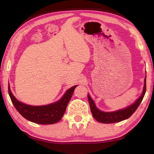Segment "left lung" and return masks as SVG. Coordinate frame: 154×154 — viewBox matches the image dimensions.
<instances>
[{
    "label": "left lung",
    "mask_w": 154,
    "mask_h": 154,
    "mask_svg": "<svg viewBox=\"0 0 154 154\" xmlns=\"http://www.w3.org/2000/svg\"><path fill=\"white\" fill-rule=\"evenodd\" d=\"M144 82L145 84L144 88H143L142 95L140 96V98L137 99V100L133 104V105H130L127 108L113 112H103L99 110L98 109L96 108L94 103L92 99L91 98L90 95L88 94V100H89L91 112H92L94 118L98 122H101V123L103 124L116 123V122L123 121L124 119L129 118L134 113L137 108L139 107V106L140 103H141L143 97H144L146 92V77L145 78Z\"/></svg>",
    "instance_id": "8db88e82"
}]
</instances>
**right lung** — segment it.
<instances>
[{"label":"right lung","instance_id":"1","mask_svg":"<svg viewBox=\"0 0 154 154\" xmlns=\"http://www.w3.org/2000/svg\"><path fill=\"white\" fill-rule=\"evenodd\" d=\"M77 85L68 90L65 94L58 102L44 106H30L18 101L10 90L8 91L11 102L17 111L28 120L39 124H53L62 119L66 111L68 103L72 97L74 90Z\"/></svg>","mask_w":154,"mask_h":154}]
</instances>
